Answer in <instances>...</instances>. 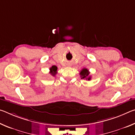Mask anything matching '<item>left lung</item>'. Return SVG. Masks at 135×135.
Returning a JSON list of instances; mask_svg holds the SVG:
<instances>
[{
    "mask_svg": "<svg viewBox=\"0 0 135 135\" xmlns=\"http://www.w3.org/2000/svg\"><path fill=\"white\" fill-rule=\"evenodd\" d=\"M89 70L87 69V68H83L81 70V71L80 72V75L81 79H86V80H90L91 79V76H89Z\"/></svg>",
    "mask_w": 135,
    "mask_h": 135,
    "instance_id": "8db88e82",
    "label": "left lung"
}]
</instances>
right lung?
I'll list each match as a JSON object with an SVG mask.
<instances>
[{
    "label": "right lung",
    "instance_id": "add662e5",
    "mask_svg": "<svg viewBox=\"0 0 135 135\" xmlns=\"http://www.w3.org/2000/svg\"><path fill=\"white\" fill-rule=\"evenodd\" d=\"M50 73H51V74L52 76H55V74L57 73V70H58V68H57L56 66L55 65H53L52 66V67L50 68Z\"/></svg>",
    "mask_w": 135,
    "mask_h": 135
}]
</instances>
